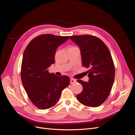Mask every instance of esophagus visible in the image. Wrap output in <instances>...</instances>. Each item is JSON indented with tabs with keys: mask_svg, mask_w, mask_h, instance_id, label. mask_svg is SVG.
<instances>
[{
	"mask_svg": "<svg viewBox=\"0 0 135 135\" xmlns=\"http://www.w3.org/2000/svg\"><path fill=\"white\" fill-rule=\"evenodd\" d=\"M76 82V80L73 79V78H71L70 79V84H73Z\"/></svg>",
	"mask_w": 135,
	"mask_h": 135,
	"instance_id": "34e87169",
	"label": "esophagus"
}]
</instances>
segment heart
Returning a JSON list of instances; mask_svg holds the SVG:
<instances>
[{
  "label": "heart",
  "mask_w": 135,
  "mask_h": 135,
  "mask_svg": "<svg viewBox=\"0 0 135 135\" xmlns=\"http://www.w3.org/2000/svg\"><path fill=\"white\" fill-rule=\"evenodd\" d=\"M73 47H71V48H73Z\"/></svg>",
  "instance_id": "1"
}]
</instances>
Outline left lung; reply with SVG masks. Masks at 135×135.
Segmentation results:
<instances>
[{
    "instance_id": "left-lung-1",
    "label": "left lung",
    "mask_w": 135,
    "mask_h": 135,
    "mask_svg": "<svg viewBox=\"0 0 135 135\" xmlns=\"http://www.w3.org/2000/svg\"><path fill=\"white\" fill-rule=\"evenodd\" d=\"M69 39L79 47L83 66L89 69V81L77 80L83 87L76 95L77 100L88 107H99L109 96L115 78L111 54L105 44L95 36L74 35Z\"/></svg>"
}]
</instances>
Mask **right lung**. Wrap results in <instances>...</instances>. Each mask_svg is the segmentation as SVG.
<instances>
[{"mask_svg": "<svg viewBox=\"0 0 135 135\" xmlns=\"http://www.w3.org/2000/svg\"><path fill=\"white\" fill-rule=\"evenodd\" d=\"M69 37L40 35L31 40L23 52L22 83L31 103L40 109H48L55 105L61 92L70 84L68 76H56L49 73L48 69L55 63L56 49Z\"/></svg>", "mask_w": 135, "mask_h": 135, "instance_id": "right-lung-1", "label": "right lung"}]
</instances>
